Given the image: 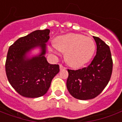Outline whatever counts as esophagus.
I'll return each mask as SVG.
<instances>
[{
	"instance_id": "1",
	"label": "esophagus",
	"mask_w": 122,
	"mask_h": 122,
	"mask_svg": "<svg viewBox=\"0 0 122 122\" xmlns=\"http://www.w3.org/2000/svg\"><path fill=\"white\" fill-rule=\"evenodd\" d=\"M66 68H65L64 66H63L62 65H60V70H66Z\"/></svg>"
}]
</instances>
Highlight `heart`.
<instances>
[{
	"label": "heart",
	"instance_id": "b5f03b06",
	"mask_svg": "<svg viewBox=\"0 0 122 122\" xmlns=\"http://www.w3.org/2000/svg\"><path fill=\"white\" fill-rule=\"evenodd\" d=\"M54 44L52 51L57 53L58 50L65 53L66 62L73 68H79L87 64L93 57L96 47L91 38L73 33L58 37Z\"/></svg>",
	"mask_w": 122,
	"mask_h": 122
}]
</instances>
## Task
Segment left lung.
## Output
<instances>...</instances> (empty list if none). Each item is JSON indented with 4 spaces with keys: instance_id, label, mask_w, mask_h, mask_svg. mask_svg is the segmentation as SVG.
Masks as SVG:
<instances>
[{
    "instance_id": "obj_1",
    "label": "left lung",
    "mask_w": 122,
    "mask_h": 122,
    "mask_svg": "<svg viewBox=\"0 0 122 122\" xmlns=\"http://www.w3.org/2000/svg\"><path fill=\"white\" fill-rule=\"evenodd\" d=\"M97 54L89 66L77 70H68L66 87L69 93L79 100L95 98L104 90L112 72V60L108 46L100 38L93 37Z\"/></svg>"
}]
</instances>
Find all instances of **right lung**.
Returning a JSON list of instances; mask_svg holds the SVG:
<instances>
[{
  "label": "right lung",
  "mask_w": 122,
  "mask_h": 122,
  "mask_svg": "<svg viewBox=\"0 0 122 122\" xmlns=\"http://www.w3.org/2000/svg\"><path fill=\"white\" fill-rule=\"evenodd\" d=\"M50 30H36L19 38L9 47L6 61V73L12 87L20 95L37 98L45 95L59 66L49 64L45 57ZM40 52L33 55L35 49Z\"/></svg>",
  "instance_id": "1"
}]
</instances>
